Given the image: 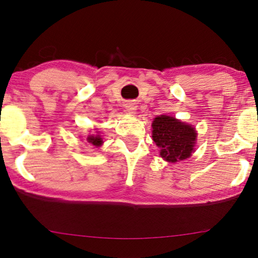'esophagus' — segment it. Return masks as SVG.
I'll return each mask as SVG.
<instances>
[{"instance_id": "esophagus-1", "label": "esophagus", "mask_w": 258, "mask_h": 258, "mask_svg": "<svg viewBox=\"0 0 258 258\" xmlns=\"http://www.w3.org/2000/svg\"><path fill=\"white\" fill-rule=\"evenodd\" d=\"M125 108H126V110H127L128 112H132V113H133L135 110H137V106H135V104L132 103V102L126 103Z\"/></svg>"}]
</instances>
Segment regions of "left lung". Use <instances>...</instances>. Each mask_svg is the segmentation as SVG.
<instances>
[{"label":"left lung","mask_w":258,"mask_h":258,"mask_svg":"<svg viewBox=\"0 0 258 258\" xmlns=\"http://www.w3.org/2000/svg\"><path fill=\"white\" fill-rule=\"evenodd\" d=\"M152 140L159 148V155L168 163L189 158L195 151L197 132L195 127L175 117L160 115L152 121Z\"/></svg>","instance_id":"left-lung-1"}]
</instances>
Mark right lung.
Masks as SVG:
<instances>
[{
  "label": "right lung",
  "instance_id": "add662e5",
  "mask_svg": "<svg viewBox=\"0 0 258 258\" xmlns=\"http://www.w3.org/2000/svg\"><path fill=\"white\" fill-rule=\"evenodd\" d=\"M86 141L89 142L91 146H93V147H100L103 143L101 135H99V134H97V135L90 134L89 137L86 138Z\"/></svg>",
  "mask_w": 258,
  "mask_h": 258
}]
</instances>
